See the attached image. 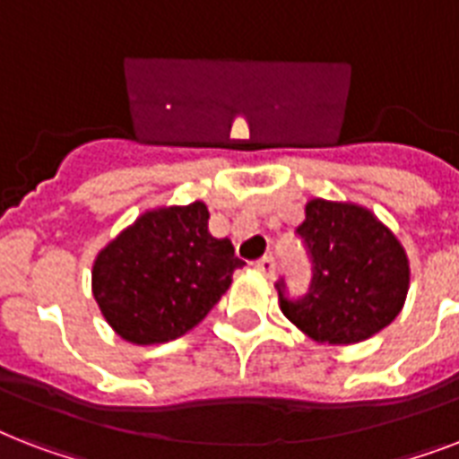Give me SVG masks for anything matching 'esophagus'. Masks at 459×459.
<instances>
[{"label": "esophagus", "mask_w": 459, "mask_h": 459, "mask_svg": "<svg viewBox=\"0 0 459 459\" xmlns=\"http://www.w3.org/2000/svg\"><path fill=\"white\" fill-rule=\"evenodd\" d=\"M255 269H257L259 273H264L266 279H272L273 272H276V262H273V257H269V255H266V257H262L255 262Z\"/></svg>", "instance_id": "1"}]
</instances>
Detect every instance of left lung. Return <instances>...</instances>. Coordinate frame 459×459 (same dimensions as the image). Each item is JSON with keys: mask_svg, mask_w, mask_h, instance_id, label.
<instances>
[{"mask_svg": "<svg viewBox=\"0 0 459 459\" xmlns=\"http://www.w3.org/2000/svg\"><path fill=\"white\" fill-rule=\"evenodd\" d=\"M312 257V286L300 300L276 283L281 312L312 341L362 342L400 314L410 290V259L388 226L352 202H307L295 230Z\"/></svg>", "mask_w": 459, "mask_h": 459, "instance_id": "8db88e82", "label": "left lung"}]
</instances>
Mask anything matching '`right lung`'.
Returning <instances> with one entry per match:
<instances>
[{
    "label": "right lung",
    "mask_w": 459,
    "mask_h": 459,
    "mask_svg": "<svg viewBox=\"0 0 459 459\" xmlns=\"http://www.w3.org/2000/svg\"><path fill=\"white\" fill-rule=\"evenodd\" d=\"M204 202L140 214L100 250L92 295L124 341L169 342L197 326L245 264L229 238L209 233Z\"/></svg>",
    "instance_id": "1"
}]
</instances>
